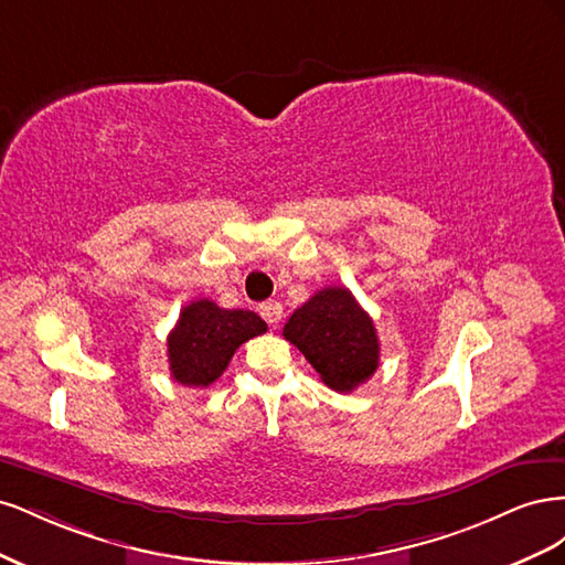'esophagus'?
I'll return each mask as SVG.
<instances>
[{
	"label": "esophagus",
	"instance_id": "34e87169",
	"mask_svg": "<svg viewBox=\"0 0 565 565\" xmlns=\"http://www.w3.org/2000/svg\"><path fill=\"white\" fill-rule=\"evenodd\" d=\"M259 313L268 324H278L282 320V303L280 301H266L259 306Z\"/></svg>",
	"mask_w": 565,
	"mask_h": 565
}]
</instances>
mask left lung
<instances>
[{
  "label": "left lung",
  "mask_w": 565,
  "mask_h": 565,
  "mask_svg": "<svg viewBox=\"0 0 565 565\" xmlns=\"http://www.w3.org/2000/svg\"><path fill=\"white\" fill-rule=\"evenodd\" d=\"M320 380L339 393L365 384L380 365V339L372 318L347 287H324L282 328Z\"/></svg>",
  "instance_id": "obj_1"
}]
</instances>
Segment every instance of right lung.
I'll return each mask as SVG.
<instances>
[{
  "label": "right lung",
  "instance_id": "1",
  "mask_svg": "<svg viewBox=\"0 0 565 565\" xmlns=\"http://www.w3.org/2000/svg\"><path fill=\"white\" fill-rule=\"evenodd\" d=\"M266 330V322L254 311L221 309L210 299L191 301L183 306L174 330L167 337L174 382L193 388L214 384L228 367L237 347Z\"/></svg>",
  "mask_w": 565,
  "mask_h": 565
}]
</instances>
